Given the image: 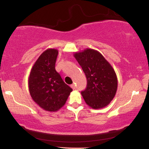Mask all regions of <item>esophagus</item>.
<instances>
[{"instance_id": "1", "label": "esophagus", "mask_w": 149, "mask_h": 149, "mask_svg": "<svg viewBox=\"0 0 149 149\" xmlns=\"http://www.w3.org/2000/svg\"><path fill=\"white\" fill-rule=\"evenodd\" d=\"M71 88H72V89H75V84H72V85H71Z\"/></svg>"}]
</instances>
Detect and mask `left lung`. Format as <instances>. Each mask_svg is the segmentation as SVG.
Masks as SVG:
<instances>
[{
	"mask_svg": "<svg viewBox=\"0 0 149 149\" xmlns=\"http://www.w3.org/2000/svg\"><path fill=\"white\" fill-rule=\"evenodd\" d=\"M87 79V86L81 94L86 103L94 109L108 106L116 93V74L100 53L86 49L74 55Z\"/></svg>",
	"mask_w": 149,
	"mask_h": 149,
	"instance_id": "obj_1",
	"label": "left lung"
}]
</instances>
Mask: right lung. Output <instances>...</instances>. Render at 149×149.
Returning <instances> with one entry per match:
<instances>
[{
  "label": "right lung",
  "mask_w": 149,
  "mask_h": 149,
  "mask_svg": "<svg viewBox=\"0 0 149 149\" xmlns=\"http://www.w3.org/2000/svg\"><path fill=\"white\" fill-rule=\"evenodd\" d=\"M57 55L55 49L45 50L35 61L29 77V90L33 101L49 112L63 106L72 91L55 70Z\"/></svg>",
  "instance_id": "right-lung-1"
}]
</instances>
